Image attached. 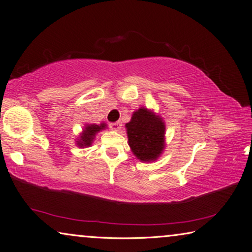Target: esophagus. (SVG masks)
Returning <instances> with one entry per match:
<instances>
[{"mask_svg":"<svg viewBox=\"0 0 252 252\" xmlns=\"http://www.w3.org/2000/svg\"><path fill=\"white\" fill-rule=\"evenodd\" d=\"M110 127H111L112 130H115V131H119L121 127H122V123L120 121L112 122V123H110Z\"/></svg>","mask_w":252,"mask_h":252,"instance_id":"1","label":"esophagus"}]
</instances>
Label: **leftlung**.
I'll list each match as a JSON object with an SVG mask.
<instances>
[{"label":"left lung","mask_w":252,"mask_h":252,"mask_svg":"<svg viewBox=\"0 0 252 252\" xmlns=\"http://www.w3.org/2000/svg\"><path fill=\"white\" fill-rule=\"evenodd\" d=\"M126 126L129 145L133 154L140 160H155L161 154L165 125L159 117L145 108H141L133 113L131 121Z\"/></svg>","instance_id":"8db88e82"}]
</instances>
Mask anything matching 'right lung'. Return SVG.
I'll return each instance as SVG.
<instances>
[{
  "mask_svg": "<svg viewBox=\"0 0 252 252\" xmlns=\"http://www.w3.org/2000/svg\"><path fill=\"white\" fill-rule=\"evenodd\" d=\"M106 127L105 123H101L100 126L97 125H87L84 129V132L81 134L80 139L77 141V145L80 147H86V146H91L92 142L95 137L96 133L99 132L100 130H103Z\"/></svg>",
  "mask_w": 252,
  "mask_h": 252,
  "instance_id": "1",
  "label": "right lung"
}]
</instances>
